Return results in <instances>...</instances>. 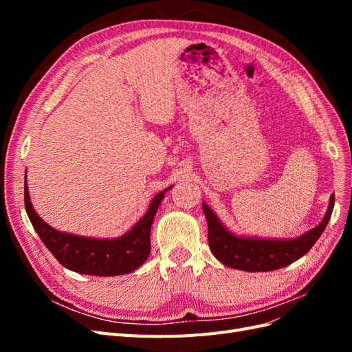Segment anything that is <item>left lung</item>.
I'll list each match as a JSON object with an SVG mask.
<instances>
[{"instance_id": "8db88e82", "label": "left lung", "mask_w": 352, "mask_h": 352, "mask_svg": "<svg viewBox=\"0 0 352 352\" xmlns=\"http://www.w3.org/2000/svg\"><path fill=\"white\" fill-rule=\"evenodd\" d=\"M333 206L335 195L330 197L329 208L320 225L291 241L235 236L223 228L217 216L207 204H202V210L207 217L210 250L220 263L245 272H272L289 265L311 250L329 223Z\"/></svg>"}]
</instances>
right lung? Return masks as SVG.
<instances>
[{
	"label": "right lung",
	"mask_w": 352,
	"mask_h": 352,
	"mask_svg": "<svg viewBox=\"0 0 352 352\" xmlns=\"http://www.w3.org/2000/svg\"><path fill=\"white\" fill-rule=\"evenodd\" d=\"M166 190L167 189L157 194L146 214L129 232L117 239L83 238L50 228L32 207L26 182L25 207L32 226L36 230L41 241L66 269L92 276H119L133 272L142 265L150 255L151 225Z\"/></svg>",
	"instance_id": "right-lung-1"
}]
</instances>
